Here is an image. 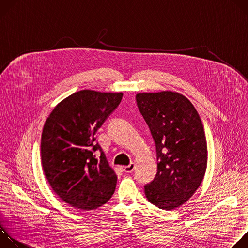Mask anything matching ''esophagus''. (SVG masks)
Listing matches in <instances>:
<instances>
[{
	"label": "esophagus",
	"mask_w": 248,
	"mask_h": 248,
	"mask_svg": "<svg viewBox=\"0 0 248 248\" xmlns=\"http://www.w3.org/2000/svg\"><path fill=\"white\" fill-rule=\"evenodd\" d=\"M134 163H130L128 166H124L122 167V170L124 171V172H131L133 170H134Z\"/></svg>",
	"instance_id": "1"
}]
</instances>
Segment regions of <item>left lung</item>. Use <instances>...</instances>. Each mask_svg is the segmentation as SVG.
<instances>
[{"mask_svg":"<svg viewBox=\"0 0 248 248\" xmlns=\"http://www.w3.org/2000/svg\"><path fill=\"white\" fill-rule=\"evenodd\" d=\"M136 102L157 152V173L144 186L146 198L160 209L180 207L197 190L207 167L201 119L191 102L176 92L139 93Z\"/></svg>","mask_w":248,"mask_h":248,"instance_id":"obj_1","label":"left lung"}]
</instances>
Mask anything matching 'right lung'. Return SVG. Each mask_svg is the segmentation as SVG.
Returning <instances> with one entry per match:
<instances>
[{"label":"right lung","instance_id":"1","mask_svg":"<svg viewBox=\"0 0 248 248\" xmlns=\"http://www.w3.org/2000/svg\"><path fill=\"white\" fill-rule=\"evenodd\" d=\"M123 93L81 90L62 100L47 119L41 160L54 192L70 206L96 209L115 192L117 175L95 133L118 108ZM100 151V161L94 152Z\"/></svg>","mask_w":248,"mask_h":248}]
</instances>
